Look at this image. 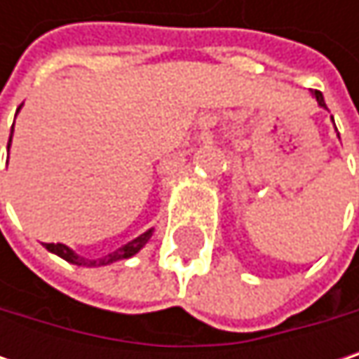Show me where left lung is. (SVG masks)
Listing matches in <instances>:
<instances>
[{
  "label": "left lung",
  "instance_id": "8db88e82",
  "mask_svg": "<svg viewBox=\"0 0 359 359\" xmlns=\"http://www.w3.org/2000/svg\"><path fill=\"white\" fill-rule=\"evenodd\" d=\"M312 95H314V100H316V102H318V106H320V108L326 109V104H324L323 93H320V91H312Z\"/></svg>",
  "mask_w": 359,
  "mask_h": 359
}]
</instances>
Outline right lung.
I'll return each instance as SVG.
<instances>
[{"label": "right lung", "instance_id": "right-lung-1", "mask_svg": "<svg viewBox=\"0 0 359 359\" xmlns=\"http://www.w3.org/2000/svg\"><path fill=\"white\" fill-rule=\"evenodd\" d=\"M20 108H22V106H20ZM12 135H14V126H12ZM12 135H10L8 151H10V145H12ZM151 235H154V229H149V231L141 233L139 237H135V239H133V241H128L126 245L118 248V250L111 251V253H108V255H104V257H97V259L83 257V255H79L76 251L70 250V248H68V245H64V243H43V245H45V250L47 251H51V253L60 255L62 259H66V262H70V264H74V266L97 268V266H109V264H114V262H120V259H128V257H133L135 253H139V251L147 245V241L151 239Z\"/></svg>", "mask_w": 359, "mask_h": 359}]
</instances>
